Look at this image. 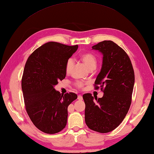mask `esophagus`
Returning <instances> with one entry per match:
<instances>
[{
  "mask_svg": "<svg viewBox=\"0 0 154 154\" xmlns=\"http://www.w3.org/2000/svg\"><path fill=\"white\" fill-rule=\"evenodd\" d=\"M77 99L79 100H83V97H82L81 95H79L77 97Z\"/></svg>",
  "mask_w": 154,
  "mask_h": 154,
  "instance_id": "obj_1",
  "label": "esophagus"
}]
</instances>
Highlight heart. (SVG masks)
<instances>
[{"label":"heart","instance_id":"b5f03b06","mask_svg":"<svg viewBox=\"0 0 154 154\" xmlns=\"http://www.w3.org/2000/svg\"><path fill=\"white\" fill-rule=\"evenodd\" d=\"M79 59L87 68L90 69H94L97 65V58L96 56L91 52H85L79 56ZM73 67V60L70 58L67 61L66 64V72L70 73ZM76 87L79 88H82L84 87V83L78 81L75 83Z\"/></svg>","mask_w":154,"mask_h":154}]
</instances>
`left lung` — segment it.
<instances>
[{"label":"left lung","mask_w":154,"mask_h":154,"mask_svg":"<svg viewBox=\"0 0 154 154\" xmlns=\"http://www.w3.org/2000/svg\"><path fill=\"white\" fill-rule=\"evenodd\" d=\"M103 55L100 72L94 82L100 85L102 98L83 95L85 120L89 128L106 133L119 125L129 109L134 84V73L129 57L115 42L103 41L92 46Z\"/></svg>","instance_id":"obj_1"}]
</instances>
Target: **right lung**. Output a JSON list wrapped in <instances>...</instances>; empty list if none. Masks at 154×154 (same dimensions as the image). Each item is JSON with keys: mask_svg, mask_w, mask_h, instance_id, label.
<instances>
[{"mask_svg": "<svg viewBox=\"0 0 154 154\" xmlns=\"http://www.w3.org/2000/svg\"><path fill=\"white\" fill-rule=\"evenodd\" d=\"M78 45L67 46L48 42L31 54L25 65L22 88L26 109L38 129L47 134L59 133L65 128L67 107L77 95L61 94L54 86L66 77V64Z\"/></svg>", "mask_w": 154, "mask_h": 154, "instance_id": "1", "label": "right lung"}]
</instances>
